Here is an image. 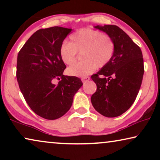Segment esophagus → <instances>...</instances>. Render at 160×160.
Here are the masks:
<instances>
[{
  "label": "esophagus",
  "instance_id": "esophagus-1",
  "mask_svg": "<svg viewBox=\"0 0 160 160\" xmlns=\"http://www.w3.org/2000/svg\"><path fill=\"white\" fill-rule=\"evenodd\" d=\"M89 79H90V78H89V76H84V77L82 78V81L83 83H86L87 82H88Z\"/></svg>",
  "mask_w": 160,
  "mask_h": 160
}]
</instances>
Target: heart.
Instances as JSON below:
<instances>
[{"instance_id":"1","label":"heart","mask_w":160,"mask_h":160,"mask_svg":"<svg viewBox=\"0 0 160 160\" xmlns=\"http://www.w3.org/2000/svg\"><path fill=\"white\" fill-rule=\"evenodd\" d=\"M115 52V44L108 35L99 30L84 28L70 36V42L60 49V56L65 64L71 65L76 60L77 52H82L83 62L75 63L67 69L68 75L84 77L98 68L108 64Z\"/></svg>"}]
</instances>
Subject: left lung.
Masks as SVG:
<instances>
[{"instance_id": "obj_1", "label": "left lung", "mask_w": 160, "mask_h": 160, "mask_svg": "<svg viewBox=\"0 0 160 160\" xmlns=\"http://www.w3.org/2000/svg\"><path fill=\"white\" fill-rule=\"evenodd\" d=\"M95 28L111 37L115 52L108 64L91 76L97 85L91 102L100 114L116 117L130 108L138 94L144 73L143 54L141 48L118 26Z\"/></svg>"}]
</instances>
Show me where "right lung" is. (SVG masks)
Returning <instances> with one entry per match:
<instances>
[{
  "instance_id": "1",
  "label": "right lung",
  "mask_w": 160,
  "mask_h": 160,
  "mask_svg": "<svg viewBox=\"0 0 160 160\" xmlns=\"http://www.w3.org/2000/svg\"><path fill=\"white\" fill-rule=\"evenodd\" d=\"M71 30L58 26L37 30L17 56V79L21 92L32 111L46 119L65 114L83 85L79 78L63 75L66 65L60 49ZM55 78H61L58 85L53 84Z\"/></svg>"
}]
</instances>
